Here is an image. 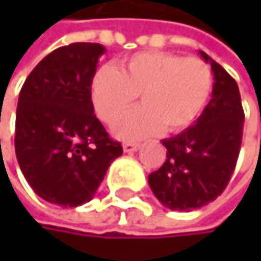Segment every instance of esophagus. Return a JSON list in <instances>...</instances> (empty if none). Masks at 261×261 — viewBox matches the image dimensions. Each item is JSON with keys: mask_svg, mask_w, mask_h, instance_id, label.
I'll use <instances>...</instances> for the list:
<instances>
[{"mask_svg": "<svg viewBox=\"0 0 261 261\" xmlns=\"http://www.w3.org/2000/svg\"><path fill=\"white\" fill-rule=\"evenodd\" d=\"M122 148H124V152H134V151H137V149L140 148V145H139V143H131V142H127V143H124V145H122Z\"/></svg>", "mask_w": 261, "mask_h": 261, "instance_id": "1", "label": "esophagus"}]
</instances>
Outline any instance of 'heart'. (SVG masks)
<instances>
[{"label":"heart","mask_w":261,"mask_h":261,"mask_svg":"<svg viewBox=\"0 0 261 261\" xmlns=\"http://www.w3.org/2000/svg\"><path fill=\"white\" fill-rule=\"evenodd\" d=\"M213 86L210 68L199 59L162 51L137 53L118 69L102 66L90 84L96 115L112 124L140 96L142 106L125 113L113 133L124 140L178 133L190 127L207 106Z\"/></svg>","instance_id":"1"}]
</instances>
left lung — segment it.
<instances>
[{
	"label": "left lung",
	"instance_id": "8db88e82",
	"mask_svg": "<svg viewBox=\"0 0 261 261\" xmlns=\"http://www.w3.org/2000/svg\"><path fill=\"white\" fill-rule=\"evenodd\" d=\"M213 72L212 99L195 124L162 140L163 166L149 174L155 198L169 210L190 212L215 201L227 187L237 163L243 109L236 80L210 56L199 51Z\"/></svg>",
	"mask_w": 261,
	"mask_h": 261
}]
</instances>
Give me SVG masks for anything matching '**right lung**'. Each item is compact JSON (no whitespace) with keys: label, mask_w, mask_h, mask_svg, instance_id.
<instances>
[{"label":"right lung","mask_w":261,"mask_h":261,"mask_svg":"<svg viewBox=\"0 0 261 261\" xmlns=\"http://www.w3.org/2000/svg\"><path fill=\"white\" fill-rule=\"evenodd\" d=\"M99 43L60 46L30 72L16 109L15 151L28 184L42 199L79 207L98 190L110 163L122 155L93 115L90 84Z\"/></svg>","instance_id":"right-lung-1"}]
</instances>
